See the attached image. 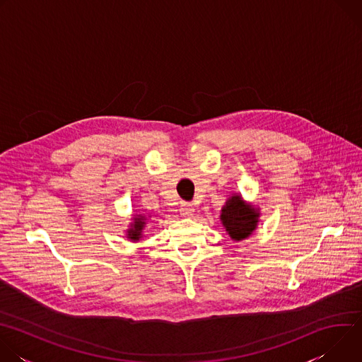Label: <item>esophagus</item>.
I'll list each match as a JSON object with an SVG mask.
<instances>
[{"label":"esophagus","instance_id":"1","mask_svg":"<svg viewBox=\"0 0 362 362\" xmlns=\"http://www.w3.org/2000/svg\"><path fill=\"white\" fill-rule=\"evenodd\" d=\"M193 212H194L193 204H190V203H183V204L180 206V215H182L183 218H192V216H193Z\"/></svg>","mask_w":362,"mask_h":362}]
</instances>
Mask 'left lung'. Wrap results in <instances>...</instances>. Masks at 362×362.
Here are the masks:
<instances>
[{
	"label": "left lung",
	"mask_w": 362,
	"mask_h": 362,
	"mask_svg": "<svg viewBox=\"0 0 362 362\" xmlns=\"http://www.w3.org/2000/svg\"><path fill=\"white\" fill-rule=\"evenodd\" d=\"M256 211L249 204H245L239 196H232L222 209V223L229 236L235 240L249 236L257 223Z\"/></svg>",
	"instance_id": "8db88e82"
}]
</instances>
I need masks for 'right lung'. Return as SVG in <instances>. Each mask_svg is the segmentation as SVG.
<instances>
[{"label": "right lung", "instance_id": "obj_1", "mask_svg": "<svg viewBox=\"0 0 362 362\" xmlns=\"http://www.w3.org/2000/svg\"><path fill=\"white\" fill-rule=\"evenodd\" d=\"M144 228V218H136V222L133 225V228L129 230V238L133 240H139V238L141 236V229Z\"/></svg>", "mask_w": 362, "mask_h": 362}]
</instances>
